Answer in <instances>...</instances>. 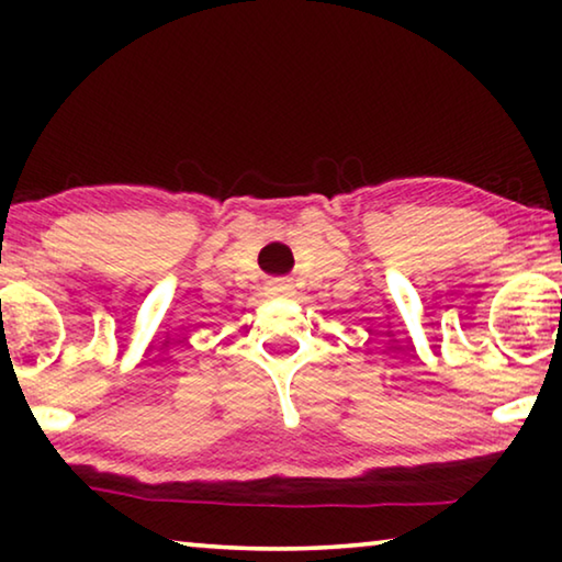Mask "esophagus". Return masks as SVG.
Here are the masks:
<instances>
[{
  "label": "esophagus",
  "mask_w": 562,
  "mask_h": 562,
  "mask_svg": "<svg viewBox=\"0 0 562 562\" xmlns=\"http://www.w3.org/2000/svg\"><path fill=\"white\" fill-rule=\"evenodd\" d=\"M268 292L270 294H290L292 284L288 280H272V282H268Z\"/></svg>",
  "instance_id": "obj_1"
}]
</instances>
